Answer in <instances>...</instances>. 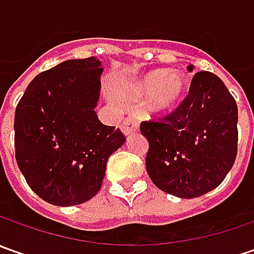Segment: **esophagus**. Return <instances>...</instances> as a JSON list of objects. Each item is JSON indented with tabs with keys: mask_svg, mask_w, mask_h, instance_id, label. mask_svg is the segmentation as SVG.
<instances>
[{
	"mask_svg": "<svg viewBox=\"0 0 254 254\" xmlns=\"http://www.w3.org/2000/svg\"><path fill=\"white\" fill-rule=\"evenodd\" d=\"M138 126H140L138 119L134 117V116H128V117L124 119V122H123L122 130L126 135H130V134H132V132H135L138 130Z\"/></svg>",
	"mask_w": 254,
	"mask_h": 254,
	"instance_id": "obj_1",
	"label": "esophagus"
}]
</instances>
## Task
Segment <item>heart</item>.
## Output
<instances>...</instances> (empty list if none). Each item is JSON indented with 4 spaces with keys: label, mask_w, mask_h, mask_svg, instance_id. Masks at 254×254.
Masks as SVG:
<instances>
[{
    "label": "heart",
    "mask_w": 254,
    "mask_h": 254,
    "mask_svg": "<svg viewBox=\"0 0 254 254\" xmlns=\"http://www.w3.org/2000/svg\"><path fill=\"white\" fill-rule=\"evenodd\" d=\"M188 90V77L180 70H154L130 84V94L137 99L148 97V109L157 114L174 112Z\"/></svg>",
    "instance_id": "b5f03b06"
}]
</instances>
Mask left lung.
<instances>
[{
  "label": "left lung",
  "mask_w": 254,
  "mask_h": 254,
  "mask_svg": "<svg viewBox=\"0 0 254 254\" xmlns=\"http://www.w3.org/2000/svg\"><path fill=\"white\" fill-rule=\"evenodd\" d=\"M190 64L188 70L192 72ZM150 148L145 168L164 192L196 198L215 190L238 154V106L215 73L198 72L190 93L165 116L140 124Z\"/></svg>",
  "instance_id": "obj_1"
}]
</instances>
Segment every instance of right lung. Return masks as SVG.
<instances>
[{
    "label": "right lung",
    "mask_w": 254,
    "mask_h": 254,
    "mask_svg": "<svg viewBox=\"0 0 254 254\" xmlns=\"http://www.w3.org/2000/svg\"><path fill=\"white\" fill-rule=\"evenodd\" d=\"M100 61L72 59L39 73L15 109V158L29 188L58 206L79 205L102 188L109 157L126 141L94 107Z\"/></svg>",
    "instance_id": "obj_1"
}]
</instances>
